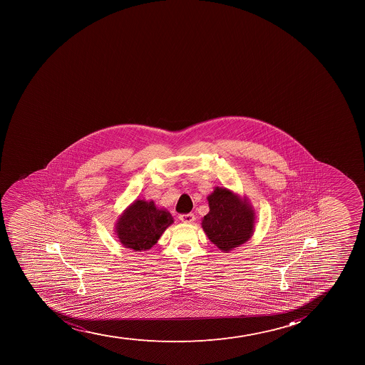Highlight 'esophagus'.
Segmentation results:
<instances>
[{
    "label": "esophagus",
    "instance_id": "34e87169",
    "mask_svg": "<svg viewBox=\"0 0 365 365\" xmlns=\"http://www.w3.org/2000/svg\"><path fill=\"white\" fill-rule=\"evenodd\" d=\"M180 220L185 224H192L195 221V215L192 213L180 214Z\"/></svg>",
    "mask_w": 365,
    "mask_h": 365
}]
</instances>
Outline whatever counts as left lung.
I'll return each mask as SVG.
<instances>
[{"instance_id":"1","label":"left lung","mask_w":365,"mask_h":365,"mask_svg":"<svg viewBox=\"0 0 365 365\" xmlns=\"http://www.w3.org/2000/svg\"><path fill=\"white\" fill-rule=\"evenodd\" d=\"M208 203L210 213L203 217L202 227L210 242L227 252L249 240L255 225L249 203L226 188H215Z\"/></svg>"}]
</instances>
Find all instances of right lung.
<instances>
[{
  "label": "right lung",
  "mask_w": 365,
  "mask_h": 365,
  "mask_svg": "<svg viewBox=\"0 0 365 365\" xmlns=\"http://www.w3.org/2000/svg\"><path fill=\"white\" fill-rule=\"evenodd\" d=\"M173 219L165 210H157L155 203L138 200L120 217L116 233L127 249L145 251L151 249Z\"/></svg>",
  "instance_id": "1"
}]
</instances>
